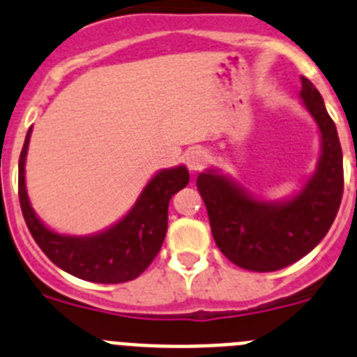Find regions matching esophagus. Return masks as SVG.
I'll use <instances>...</instances> for the list:
<instances>
[{
    "label": "esophagus",
    "instance_id": "obj_1",
    "mask_svg": "<svg viewBox=\"0 0 357 357\" xmlns=\"http://www.w3.org/2000/svg\"><path fill=\"white\" fill-rule=\"evenodd\" d=\"M208 162H210V156H208L206 151L201 149V147L192 149L190 153H188V156H186V165H188L190 171H201L202 167L206 165Z\"/></svg>",
    "mask_w": 357,
    "mask_h": 357
}]
</instances>
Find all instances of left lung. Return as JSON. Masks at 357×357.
<instances>
[{"label": "left lung", "instance_id": "left-lung-1", "mask_svg": "<svg viewBox=\"0 0 357 357\" xmlns=\"http://www.w3.org/2000/svg\"><path fill=\"white\" fill-rule=\"evenodd\" d=\"M301 82V98L322 137L319 165L303 190L290 201L265 202L213 171L201 172L197 178L215 243L231 263L245 271L274 272L298 261L326 236L342 202L338 131L320 92L304 76Z\"/></svg>", "mask_w": 357, "mask_h": 357}]
</instances>
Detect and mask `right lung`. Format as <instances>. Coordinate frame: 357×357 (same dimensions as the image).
Segmentation results:
<instances>
[{"instance_id": "obj_1", "label": "right lung", "mask_w": 357, "mask_h": 357, "mask_svg": "<svg viewBox=\"0 0 357 357\" xmlns=\"http://www.w3.org/2000/svg\"><path fill=\"white\" fill-rule=\"evenodd\" d=\"M30 135L31 128L19 156V202L37 245L54 265L85 281L115 284L139 278L162 249L169 201L190 181L186 167L160 171L147 183L130 213L110 229L92 236L59 234L38 220L28 201L24 162Z\"/></svg>"}]
</instances>
